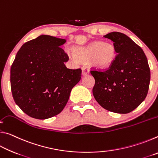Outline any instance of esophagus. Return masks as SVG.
<instances>
[{
  "label": "esophagus",
  "mask_w": 158,
  "mask_h": 158,
  "mask_svg": "<svg viewBox=\"0 0 158 158\" xmlns=\"http://www.w3.org/2000/svg\"><path fill=\"white\" fill-rule=\"evenodd\" d=\"M89 74V69H87L86 68H82V75L83 76H85L87 74Z\"/></svg>",
  "instance_id": "obj_1"
}]
</instances>
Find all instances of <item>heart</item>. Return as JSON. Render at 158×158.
Masks as SVG:
<instances>
[{"label": "heart", "instance_id": "1", "mask_svg": "<svg viewBox=\"0 0 158 158\" xmlns=\"http://www.w3.org/2000/svg\"><path fill=\"white\" fill-rule=\"evenodd\" d=\"M74 54L79 60L89 62L93 68L106 69L111 68L116 58L114 45L103 42H93L86 46L75 48Z\"/></svg>", "mask_w": 158, "mask_h": 158}]
</instances>
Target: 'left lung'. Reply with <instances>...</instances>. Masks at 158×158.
<instances>
[{"instance_id":"obj_1","label":"left lung","mask_w":158,"mask_h":158,"mask_svg":"<svg viewBox=\"0 0 158 158\" xmlns=\"http://www.w3.org/2000/svg\"><path fill=\"white\" fill-rule=\"evenodd\" d=\"M114 42L117 55L113 65L105 71H90L95 79L93 94L106 110L130 113L145 100L151 72L142 49L122 33L111 32L104 36Z\"/></svg>"}]
</instances>
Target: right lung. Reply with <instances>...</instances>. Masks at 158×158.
<instances>
[{
	"mask_svg": "<svg viewBox=\"0 0 158 158\" xmlns=\"http://www.w3.org/2000/svg\"><path fill=\"white\" fill-rule=\"evenodd\" d=\"M66 40L41 35L19 50L10 69L15 103L29 116L47 119L60 114L81 69L66 68L69 58L61 46Z\"/></svg>",
	"mask_w": 158,
	"mask_h": 158,
	"instance_id": "1",
	"label": "right lung"
}]
</instances>
